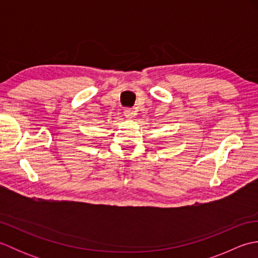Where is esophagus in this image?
<instances>
[{
	"mask_svg": "<svg viewBox=\"0 0 258 258\" xmlns=\"http://www.w3.org/2000/svg\"><path fill=\"white\" fill-rule=\"evenodd\" d=\"M124 115H125L126 118H133L135 116V112L131 108H126L124 111Z\"/></svg>",
	"mask_w": 258,
	"mask_h": 258,
	"instance_id": "34e87169",
	"label": "esophagus"
}]
</instances>
